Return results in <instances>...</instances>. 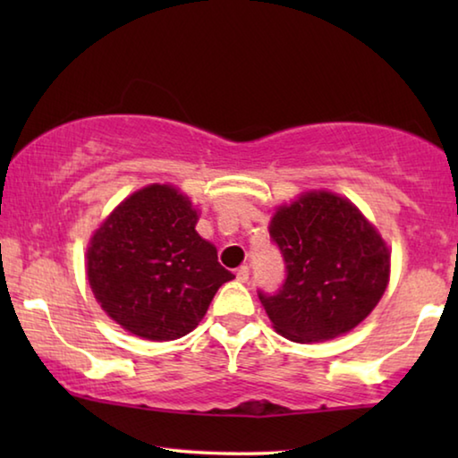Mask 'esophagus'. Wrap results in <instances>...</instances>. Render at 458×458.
Instances as JSON below:
<instances>
[{"label": "esophagus", "mask_w": 458, "mask_h": 458, "mask_svg": "<svg viewBox=\"0 0 458 458\" xmlns=\"http://www.w3.org/2000/svg\"><path fill=\"white\" fill-rule=\"evenodd\" d=\"M248 276H250V268H248V267H240V268L236 270V278H238L240 283H246Z\"/></svg>", "instance_id": "1"}]
</instances>
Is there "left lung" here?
Instances as JSON below:
<instances>
[{"instance_id": "1", "label": "left lung", "mask_w": 458, "mask_h": 458, "mask_svg": "<svg viewBox=\"0 0 458 458\" xmlns=\"http://www.w3.org/2000/svg\"><path fill=\"white\" fill-rule=\"evenodd\" d=\"M268 232L286 275L275 293L259 291V299L286 339L337 337L382 299L390 252L352 201L329 191L305 193L278 208Z\"/></svg>"}]
</instances>
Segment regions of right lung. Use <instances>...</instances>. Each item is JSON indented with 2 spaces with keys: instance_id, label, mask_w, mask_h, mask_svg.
<instances>
[{
  "instance_id": "add662e5",
  "label": "right lung",
  "mask_w": 458,
  "mask_h": 458,
  "mask_svg": "<svg viewBox=\"0 0 458 458\" xmlns=\"http://www.w3.org/2000/svg\"><path fill=\"white\" fill-rule=\"evenodd\" d=\"M196 222L183 193L155 183L123 201L95 232L89 283L123 329L151 341L183 337L196 329L216 291L234 278Z\"/></svg>"
}]
</instances>
